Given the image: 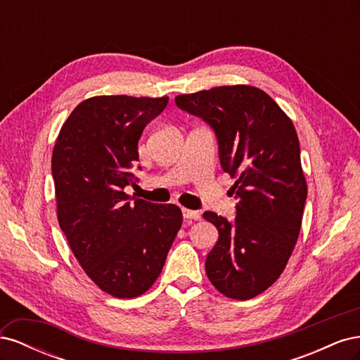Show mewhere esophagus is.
I'll use <instances>...</instances> for the list:
<instances>
[{"label": "esophagus", "mask_w": 360, "mask_h": 360, "mask_svg": "<svg viewBox=\"0 0 360 360\" xmlns=\"http://www.w3.org/2000/svg\"><path fill=\"white\" fill-rule=\"evenodd\" d=\"M183 216L184 219H191V221H200L201 219V214L198 212H193L189 209H183Z\"/></svg>", "instance_id": "34e87169"}]
</instances>
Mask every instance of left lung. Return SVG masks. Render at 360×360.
<instances>
[{"instance_id": "obj_1", "label": "left lung", "mask_w": 360, "mask_h": 360, "mask_svg": "<svg viewBox=\"0 0 360 360\" xmlns=\"http://www.w3.org/2000/svg\"><path fill=\"white\" fill-rule=\"evenodd\" d=\"M176 103L213 127L221 165L236 180V221L202 214L219 231L205 274L224 296L252 299L281 276L300 233L308 186L296 129L279 105L252 85L180 94Z\"/></svg>"}]
</instances>
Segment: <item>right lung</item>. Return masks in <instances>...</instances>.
<instances>
[{
    "mask_svg": "<svg viewBox=\"0 0 360 360\" xmlns=\"http://www.w3.org/2000/svg\"><path fill=\"white\" fill-rule=\"evenodd\" d=\"M168 97L94 96L75 108L52 151L57 217L78 263L118 299L144 294L159 278L183 214L124 192L135 184L138 141Z\"/></svg>",
    "mask_w": 360,
    "mask_h": 360,
    "instance_id": "add662e5",
    "label": "right lung"
}]
</instances>
